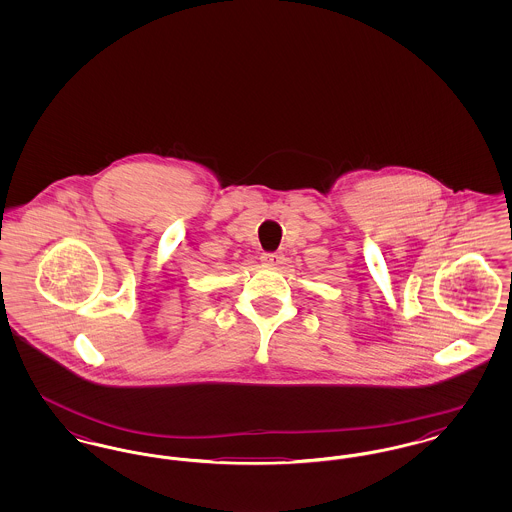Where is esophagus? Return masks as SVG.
<instances>
[{"label": "esophagus", "mask_w": 512, "mask_h": 512, "mask_svg": "<svg viewBox=\"0 0 512 512\" xmlns=\"http://www.w3.org/2000/svg\"><path fill=\"white\" fill-rule=\"evenodd\" d=\"M261 261H263V265H267V267H278V265H282L284 257H282L280 253H263V255H261Z\"/></svg>", "instance_id": "esophagus-1"}]
</instances>
